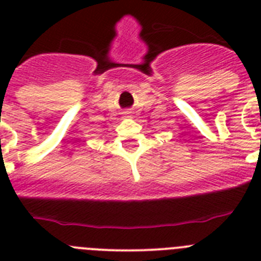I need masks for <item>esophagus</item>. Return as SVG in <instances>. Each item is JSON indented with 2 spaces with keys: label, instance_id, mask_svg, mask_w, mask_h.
Masks as SVG:
<instances>
[{
  "label": "esophagus",
  "instance_id": "obj_1",
  "mask_svg": "<svg viewBox=\"0 0 261 261\" xmlns=\"http://www.w3.org/2000/svg\"><path fill=\"white\" fill-rule=\"evenodd\" d=\"M124 115H125V116H129V115H130V112H129V111H126V112H124Z\"/></svg>",
  "mask_w": 261,
  "mask_h": 261
}]
</instances>
